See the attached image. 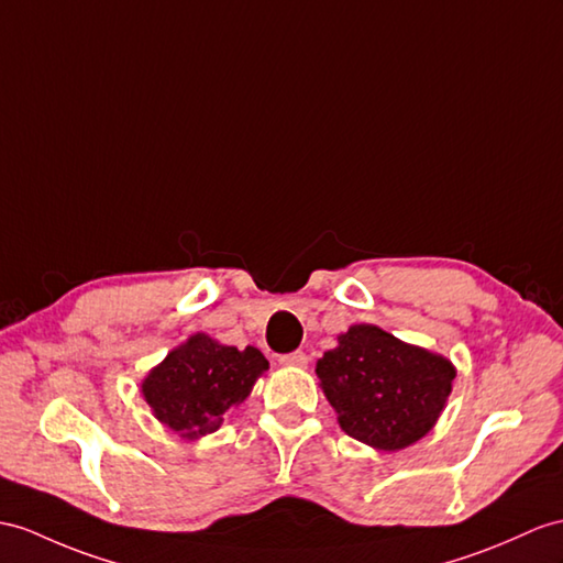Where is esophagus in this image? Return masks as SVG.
Returning <instances> with one entry per match:
<instances>
[{
    "label": "esophagus",
    "instance_id": "esophagus-1",
    "mask_svg": "<svg viewBox=\"0 0 563 563\" xmlns=\"http://www.w3.org/2000/svg\"><path fill=\"white\" fill-rule=\"evenodd\" d=\"M279 363L286 365V367H306L308 365V355L303 351L284 353V355H279Z\"/></svg>",
    "mask_w": 563,
    "mask_h": 563
}]
</instances>
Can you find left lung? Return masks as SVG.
I'll list each match as a JSON object with an SVG mask.
<instances>
[{"label": "left lung", "instance_id": "8db88e82", "mask_svg": "<svg viewBox=\"0 0 563 563\" xmlns=\"http://www.w3.org/2000/svg\"><path fill=\"white\" fill-rule=\"evenodd\" d=\"M314 373L341 430L382 451L404 449L428 434L456 377L442 355L408 346L375 324H353Z\"/></svg>", "mask_w": 563, "mask_h": 563}]
</instances>
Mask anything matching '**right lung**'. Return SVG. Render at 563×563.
<instances>
[{
	"label": "right lung",
	"instance_id": "add662e5",
	"mask_svg": "<svg viewBox=\"0 0 563 563\" xmlns=\"http://www.w3.org/2000/svg\"><path fill=\"white\" fill-rule=\"evenodd\" d=\"M269 367L257 349L222 346L205 334L174 349L143 382L155 418L188 440L219 430Z\"/></svg>",
	"mask_w": 563,
	"mask_h": 563
}]
</instances>
